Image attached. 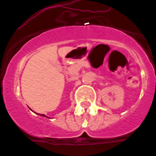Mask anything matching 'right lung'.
Masks as SVG:
<instances>
[{"label":"right lung","mask_w":156,"mask_h":156,"mask_svg":"<svg viewBox=\"0 0 156 156\" xmlns=\"http://www.w3.org/2000/svg\"><path fill=\"white\" fill-rule=\"evenodd\" d=\"M39 115H41V116H45V117H48V116H47V115H45L44 114H39Z\"/></svg>","instance_id":"obj_1"}]
</instances>
